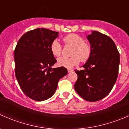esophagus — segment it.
<instances>
[{
    "label": "esophagus",
    "mask_w": 129,
    "mask_h": 129,
    "mask_svg": "<svg viewBox=\"0 0 129 129\" xmlns=\"http://www.w3.org/2000/svg\"><path fill=\"white\" fill-rule=\"evenodd\" d=\"M67 71H68L69 73H71L73 72V69H67Z\"/></svg>",
    "instance_id": "34e87169"
}]
</instances>
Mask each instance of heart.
Listing matches in <instances>:
<instances>
[{
  "mask_svg": "<svg viewBox=\"0 0 129 129\" xmlns=\"http://www.w3.org/2000/svg\"><path fill=\"white\" fill-rule=\"evenodd\" d=\"M66 45L74 47L71 55L72 57H60L57 60V63L61 67L72 68L77 66L80 62H85L89 59L92 55V46L89 42L85 41L82 36L76 34H69L64 36L62 39ZM50 50L54 56L58 57L62 52V45L57 40L52 42L50 45Z\"/></svg>",
  "mask_w": 129,
  "mask_h": 129,
  "instance_id": "heart-1",
  "label": "heart"
}]
</instances>
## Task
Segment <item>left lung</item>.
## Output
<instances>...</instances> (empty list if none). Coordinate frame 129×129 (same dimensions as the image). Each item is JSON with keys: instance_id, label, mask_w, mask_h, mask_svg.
Returning <instances> with one entry per match:
<instances>
[{"instance_id": "8db88e82", "label": "left lung", "mask_w": 129, "mask_h": 129, "mask_svg": "<svg viewBox=\"0 0 129 129\" xmlns=\"http://www.w3.org/2000/svg\"><path fill=\"white\" fill-rule=\"evenodd\" d=\"M92 55L82 66L75 70L77 80L74 85L77 93L90 102L100 101L112 89L119 73L120 54L110 37L97 31L87 36Z\"/></svg>"}]
</instances>
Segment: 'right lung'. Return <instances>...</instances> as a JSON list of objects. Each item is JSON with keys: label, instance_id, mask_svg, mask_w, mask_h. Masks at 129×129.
Instances as JSON below:
<instances>
[{"label": "right lung", "instance_id": "obj_1", "mask_svg": "<svg viewBox=\"0 0 129 129\" xmlns=\"http://www.w3.org/2000/svg\"><path fill=\"white\" fill-rule=\"evenodd\" d=\"M58 33L44 28L29 30L20 37L14 50L16 79L22 92L34 101L51 97L58 80L67 74L63 67H51L57 60L50 45Z\"/></svg>", "mask_w": 129, "mask_h": 129}]
</instances>
